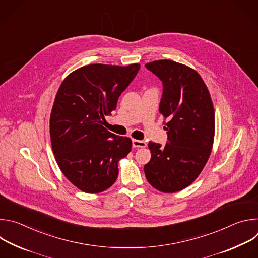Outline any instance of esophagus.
I'll return each instance as SVG.
<instances>
[{"mask_svg":"<svg viewBox=\"0 0 258 258\" xmlns=\"http://www.w3.org/2000/svg\"><path fill=\"white\" fill-rule=\"evenodd\" d=\"M147 144L144 141L140 140H133V147L134 148H145Z\"/></svg>","mask_w":258,"mask_h":258,"instance_id":"34e87169","label":"esophagus"}]
</instances>
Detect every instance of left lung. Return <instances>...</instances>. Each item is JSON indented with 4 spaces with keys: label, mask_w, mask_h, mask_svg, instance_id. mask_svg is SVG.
I'll use <instances>...</instances> for the list:
<instances>
[{
    "label": "left lung",
    "mask_w": 258,
    "mask_h": 258,
    "mask_svg": "<svg viewBox=\"0 0 258 258\" xmlns=\"http://www.w3.org/2000/svg\"><path fill=\"white\" fill-rule=\"evenodd\" d=\"M145 66L162 82L159 111L168 121L165 146L148 144L151 159L144 171L152 187L174 193L190 186L209 158L214 109L207 87L194 69L171 60Z\"/></svg>",
    "instance_id": "obj_1"
}]
</instances>
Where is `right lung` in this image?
I'll list each match as a JSON object with an SVG mask.
<instances>
[{"mask_svg":"<svg viewBox=\"0 0 258 258\" xmlns=\"http://www.w3.org/2000/svg\"><path fill=\"white\" fill-rule=\"evenodd\" d=\"M140 69L90 64L62 82L52 108L50 136L56 161L67 179L94 194L111 187L118 176V161L132 149V140L103 126L105 116Z\"/></svg>","mask_w":258,"mask_h":258,"instance_id":"obj_1","label":"right lung"}]
</instances>
